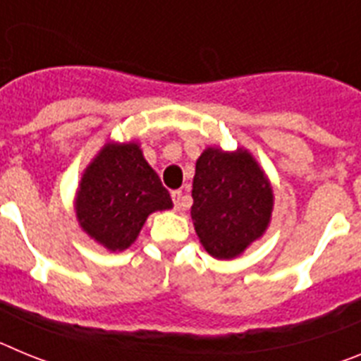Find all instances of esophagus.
Instances as JSON below:
<instances>
[{
  "label": "esophagus",
  "mask_w": 361,
  "mask_h": 361,
  "mask_svg": "<svg viewBox=\"0 0 361 361\" xmlns=\"http://www.w3.org/2000/svg\"><path fill=\"white\" fill-rule=\"evenodd\" d=\"M171 200H173V208L178 212V209L183 208V191H171Z\"/></svg>",
  "instance_id": "obj_1"
}]
</instances>
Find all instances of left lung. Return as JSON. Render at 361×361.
<instances>
[{"instance_id":"left-lung-1","label":"left lung","mask_w":361,"mask_h":361,"mask_svg":"<svg viewBox=\"0 0 361 361\" xmlns=\"http://www.w3.org/2000/svg\"><path fill=\"white\" fill-rule=\"evenodd\" d=\"M191 220L204 250L231 260L269 228L275 195L262 166L247 149L200 153L193 177Z\"/></svg>"}]
</instances>
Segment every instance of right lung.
I'll list each match as a JSON object with an SVG mask.
<instances>
[{
    "label": "right lung",
    "mask_w": 361,
    "mask_h": 361,
    "mask_svg": "<svg viewBox=\"0 0 361 361\" xmlns=\"http://www.w3.org/2000/svg\"><path fill=\"white\" fill-rule=\"evenodd\" d=\"M171 208L170 193L135 141H108L99 149L73 200L82 231L114 253L128 250L152 213Z\"/></svg>",
    "instance_id": "add662e5"
}]
</instances>
